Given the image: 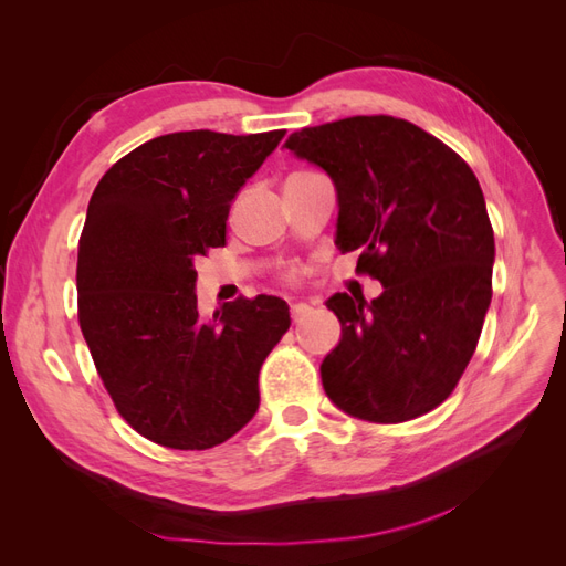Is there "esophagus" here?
I'll return each instance as SVG.
<instances>
[{
    "mask_svg": "<svg viewBox=\"0 0 566 566\" xmlns=\"http://www.w3.org/2000/svg\"><path fill=\"white\" fill-rule=\"evenodd\" d=\"M306 312H310V304H302V302H297V304L290 306V316H293V321H300Z\"/></svg>",
    "mask_w": 566,
    "mask_h": 566,
    "instance_id": "obj_1",
    "label": "esophagus"
}]
</instances>
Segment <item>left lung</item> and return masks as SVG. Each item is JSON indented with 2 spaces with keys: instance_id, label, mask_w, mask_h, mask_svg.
I'll use <instances>...</instances> for the list:
<instances>
[{
  "instance_id": "obj_1",
  "label": "left lung",
  "mask_w": 566,
  "mask_h": 566,
  "mask_svg": "<svg viewBox=\"0 0 566 566\" xmlns=\"http://www.w3.org/2000/svg\"><path fill=\"white\" fill-rule=\"evenodd\" d=\"M285 148L331 175L339 252L382 283L373 302L335 293L342 323L323 358L328 399L368 422H406L447 401L491 304L493 229L470 165L437 136L391 115L304 127Z\"/></svg>"
}]
</instances>
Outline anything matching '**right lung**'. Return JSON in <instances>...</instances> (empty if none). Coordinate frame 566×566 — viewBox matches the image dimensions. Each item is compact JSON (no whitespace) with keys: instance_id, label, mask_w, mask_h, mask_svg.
I'll return each mask as SVG.
<instances>
[{"instance_id":"1","label":"right lung","mask_w":566,"mask_h":566,"mask_svg":"<svg viewBox=\"0 0 566 566\" xmlns=\"http://www.w3.org/2000/svg\"><path fill=\"white\" fill-rule=\"evenodd\" d=\"M175 132L96 184L77 252V321L132 430L179 451L231 439L260 408V368L290 328L273 295L198 314L196 266L227 245L231 200L283 139Z\"/></svg>"}]
</instances>
